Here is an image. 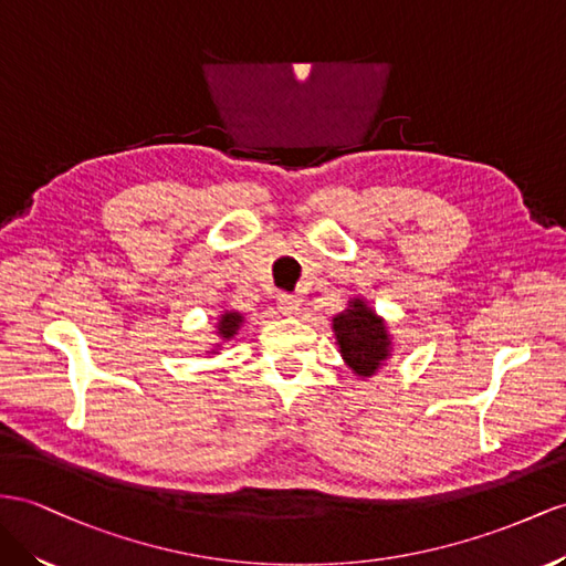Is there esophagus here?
<instances>
[{
    "mask_svg": "<svg viewBox=\"0 0 566 566\" xmlns=\"http://www.w3.org/2000/svg\"><path fill=\"white\" fill-rule=\"evenodd\" d=\"M277 308L282 311V315L294 317L301 311V301L296 296H292V294H280L277 296Z\"/></svg>",
    "mask_w": 566,
    "mask_h": 566,
    "instance_id": "34e87169",
    "label": "esophagus"
}]
</instances>
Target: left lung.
Instances as JSON below:
<instances>
[{
    "label": "left lung",
    "instance_id": "obj_1",
    "mask_svg": "<svg viewBox=\"0 0 566 566\" xmlns=\"http://www.w3.org/2000/svg\"><path fill=\"white\" fill-rule=\"evenodd\" d=\"M335 335L344 360L364 378L378 370L389 354L385 323L358 298L335 317Z\"/></svg>",
    "mask_w": 566,
    "mask_h": 566
}]
</instances>
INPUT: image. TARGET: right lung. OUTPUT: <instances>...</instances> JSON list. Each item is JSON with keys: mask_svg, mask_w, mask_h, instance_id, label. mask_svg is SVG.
<instances>
[{"mask_svg": "<svg viewBox=\"0 0 566 566\" xmlns=\"http://www.w3.org/2000/svg\"><path fill=\"white\" fill-rule=\"evenodd\" d=\"M239 323H241L239 313H224L222 321H220V337H224V339L234 337L237 329H239Z\"/></svg>", "mask_w": 566, "mask_h": 566, "instance_id": "1", "label": "right lung"}]
</instances>
